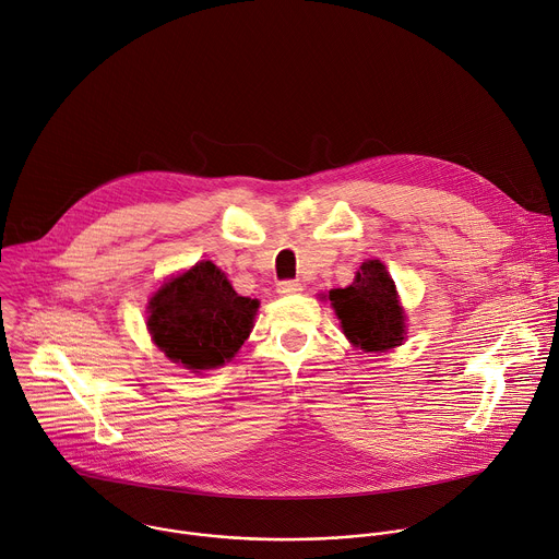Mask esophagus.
I'll use <instances>...</instances> for the list:
<instances>
[{"instance_id":"obj_1","label":"esophagus","mask_w":559,"mask_h":559,"mask_svg":"<svg viewBox=\"0 0 559 559\" xmlns=\"http://www.w3.org/2000/svg\"><path fill=\"white\" fill-rule=\"evenodd\" d=\"M276 292L281 296H292V294H300L302 292V283L300 281H281L276 285Z\"/></svg>"}]
</instances>
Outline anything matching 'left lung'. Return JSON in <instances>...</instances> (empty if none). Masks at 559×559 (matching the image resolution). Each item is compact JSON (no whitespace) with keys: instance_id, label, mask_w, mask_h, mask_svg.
Returning <instances> with one entry per match:
<instances>
[{"instance_id":"left-lung-1","label":"left lung","mask_w":559,"mask_h":559,"mask_svg":"<svg viewBox=\"0 0 559 559\" xmlns=\"http://www.w3.org/2000/svg\"><path fill=\"white\" fill-rule=\"evenodd\" d=\"M329 300L342 320L344 335L364 350H386L402 344L406 333L397 289L380 261L361 263L355 281L331 289Z\"/></svg>"}]
</instances>
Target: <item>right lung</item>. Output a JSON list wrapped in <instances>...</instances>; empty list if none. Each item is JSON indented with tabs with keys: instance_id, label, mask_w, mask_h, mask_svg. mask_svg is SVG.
Wrapping results in <instances>:
<instances>
[{
	"instance_id": "1",
	"label": "right lung",
	"mask_w": 559,
	"mask_h": 559,
	"mask_svg": "<svg viewBox=\"0 0 559 559\" xmlns=\"http://www.w3.org/2000/svg\"><path fill=\"white\" fill-rule=\"evenodd\" d=\"M148 309L155 344L198 373L235 357L252 331L259 300L239 296L226 274L204 261L162 285Z\"/></svg>"
}]
</instances>
